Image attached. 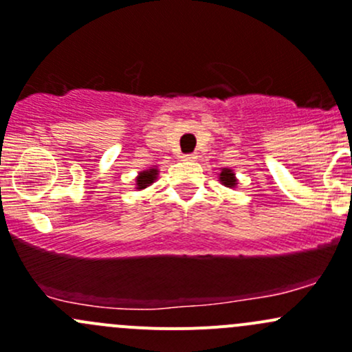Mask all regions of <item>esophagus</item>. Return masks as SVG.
<instances>
[{"label": "esophagus", "mask_w": 352, "mask_h": 352, "mask_svg": "<svg viewBox=\"0 0 352 352\" xmlns=\"http://www.w3.org/2000/svg\"><path fill=\"white\" fill-rule=\"evenodd\" d=\"M182 158L187 160V162H192V160L197 158V155H196V153H187V155H184Z\"/></svg>", "instance_id": "esophagus-1"}]
</instances>
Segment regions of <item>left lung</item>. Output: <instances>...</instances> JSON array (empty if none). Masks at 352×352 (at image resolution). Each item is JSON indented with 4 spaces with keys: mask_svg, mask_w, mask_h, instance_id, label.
Wrapping results in <instances>:
<instances>
[{
    "mask_svg": "<svg viewBox=\"0 0 352 352\" xmlns=\"http://www.w3.org/2000/svg\"><path fill=\"white\" fill-rule=\"evenodd\" d=\"M219 180H221V184H225L226 187H235L236 184L235 173L228 168H223V172L219 173Z\"/></svg>",
    "mask_w": 352,
    "mask_h": 352,
    "instance_id": "obj_1",
    "label": "left lung"
}]
</instances>
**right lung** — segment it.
Listing matches in <instances>:
<instances>
[{
	"label": "right lung",
	"mask_w": 352,
	"mask_h": 352,
	"mask_svg": "<svg viewBox=\"0 0 352 352\" xmlns=\"http://www.w3.org/2000/svg\"><path fill=\"white\" fill-rule=\"evenodd\" d=\"M156 170L155 168H150V170H144V172L140 173V177L136 179L138 182V189H146L148 186H150L151 182L156 179Z\"/></svg>",
	"instance_id": "right-lung-1"
}]
</instances>
